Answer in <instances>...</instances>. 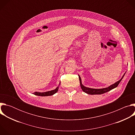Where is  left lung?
Here are the masks:
<instances>
[{"label": "left lung", "instance_id": "8db88e82", "mask_svg": "<svg viewBox=\"0 0 135 135\" xmlns=\"http://www.w3.org/2000/svg\"><path fill=\"white\" fill-rule=\"evenodd\" d=\"M125 74H126V73L124 74V75L122 77V78L119 81H118L117 82H115L114 84H113L112 85H110V86H109L107 88H103V89H93V88H90L84 86L82 83V80L81 79V77L80 76V75H79V80H80L81 88L82 89L83 92H84L89 94H103L106 92H107L110 91L111 90H112L115 88H117L120 82L122 80V79L123 78Z\"/></svg>", "mask_w": 135, "mask_h": 135}]
</instances>
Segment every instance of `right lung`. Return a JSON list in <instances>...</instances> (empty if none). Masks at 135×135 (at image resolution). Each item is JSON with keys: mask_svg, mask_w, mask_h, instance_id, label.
<instances>
[{"mask_svg": "<svg viewBox=\"0 0 135 135\" xmlns=\"http://www.w3.org/2000/svg\"><path fill=\"white\" fill-rule=\"evenodd\" d=\"M60 84V82L59 83V86ZM59 86H57L56 89H55L54 90H51V91H47V92H35L33 93V94L35 95H38V96H49V95H53L54 94H55V93H56L58 91L59 89Z\"/></svg>", "mask_w": 135, "mask_h": 135, "instance_id": "add662e5", "label": "right lung"}]
</instances>
